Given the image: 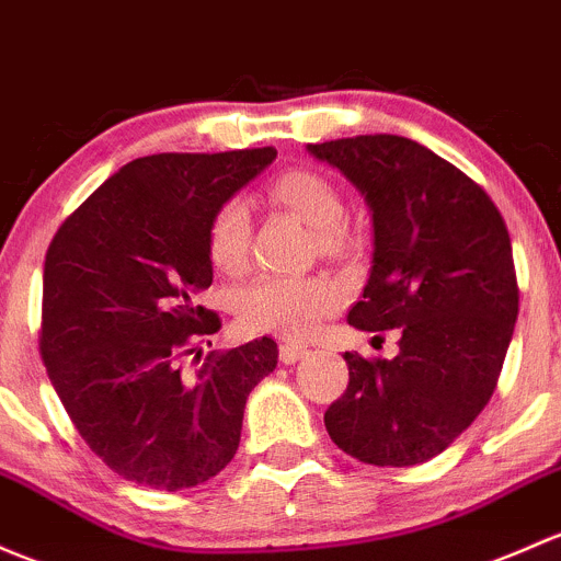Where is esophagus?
<instances>
[{
	"label": "esophagus",
	"instance_id": "34e87169",
	"mask_svg": "<svg viewBox=\"0 0 561 561\" xmlns=\"http://www.w3.org/2000/svg\"><path fill=\"white\" fill-rule=\"evenodd\" d=\"M306 355H309V350H306V346H298V344H282L279 346V359L285 365H296L298 359H304Z\"/></svg>",
	"mask_w": 561,
	"mask_h": 561
}]
</instances>
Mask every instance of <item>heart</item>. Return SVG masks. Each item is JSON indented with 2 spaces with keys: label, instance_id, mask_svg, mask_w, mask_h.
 Segmentation results:
<instances>
[{
  "label": "heart",
  "instance_id": "b5f03b06",
  "mask_svg": "<svg viewBox=\"0 0 561 561\" xmlns=\"http://www.w3.org/2000/svg\"><path fill=\"white\" fill-rule=\"evenodd\" d=\"M274 204L300 217L317 231L322 252H341L352 244L346 228L344 198L328 176L311 169H287L265 187ZM211 263L226 274H241L250 257V211L241 202H226L215 211L206 233ZM341 285L330 276H261L236 298L241 325L252 333H271L287 341H304L330 314L341 309Z\"/></svg>",
  "mask_w": 561,
  "mask_h": 561
}]
</instances>
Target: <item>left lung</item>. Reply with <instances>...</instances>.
Wrapping results in <instances>:
<instances>
[{
  "label": "left lung",
  "instance_id": "8db88e82",
  "mask_svg": "<svg viewBox=\"0 0 561 561\" xmlns=\"http://www.w3.org/2000/svg\"><path fill=\"white\" fill-rule=\"evenodd\" d=\"M365 196L374 257L357 330H400L392 359L346 352L350 387L325 411L341 451L379 468L433 459L497 387L518 317L503 215L468 174L392 134L309 145Z\"/></svg>",
  "mask_w": 561,
  "mask_h": 561
}]
</instances>
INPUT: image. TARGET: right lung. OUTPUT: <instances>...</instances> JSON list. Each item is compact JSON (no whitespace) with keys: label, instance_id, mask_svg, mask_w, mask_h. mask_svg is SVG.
<instances>
[{"label":"right lung","instance_id":"1","mask_svg":"<svg viewBox=\"0 0 561 561\" xmlns=\"http://www.w3.org/2000/svg\"><path fill=\"white\" fill-rule=\"evenodd\" d=\"M276 158L274 147L137 158L53 236L43 274L39 352L91 451L139 486H198L233 459L244 405L276 368V341L182 357L220 330L196 304L211 285L215 211Z\"/></svg>","mask_w":561,"mask_h":561}]
</instances>
